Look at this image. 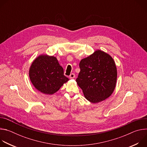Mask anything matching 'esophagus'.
<instances>
[{"mask_svg": "<svg viewBox=\"0 0 147 147\" xmlns=\"http://www.w3.org/2000/svg\"><path fill=\"white\" fill-rule=\"evenodd\" d=\"M69 77H70V78H71V79L74 78H75V74H74V73H71V74H70Z\"/></svg>", "mask_w": 147, "mask_h": 147, "instance_id": "34e87169", "label": "esophagus"}]
</instances>
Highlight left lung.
<instances>
[{"label":"left lung","instance_id":"left-lung-1","mask_svg":"<svg viewBox=\"0 0 147 147\" xmlns=\"http://www.w3.org/2000/svg\"><path fill=\"white\" fill-rule=\"evenodd\" d=\"M79 67L76 81L88 100L98 103L111 95L116 86L117 69L109 55L98 50L82 59Z\"/></svg>","mask_w":147,"mask_h":147}]
</instances>
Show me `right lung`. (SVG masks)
<instances>
[{
	"label": "right lung",
	"instance_id": "obj_1",
	"mask_svg": "<svg viewBox=\"0 0 147 147\" xmlns=\"http://www.w3.org/2000/svg\"><path fill=\"white\" fill-rule=\"evenodd\" d=\"M29 76L34 86L40 92L51 95L57 92L69 78L54 56L40 55L30 67Z\"/></svg>",
	"mask_w": 147,
	"mask_h": 147
}]
</instances>
